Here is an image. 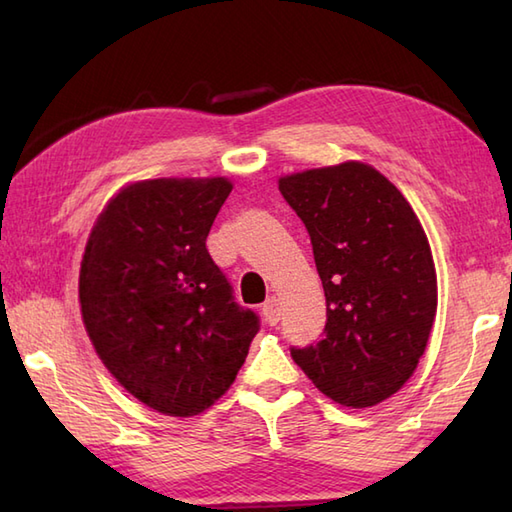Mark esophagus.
I'll list each match as a JSON object with an SVG mask.
<instances>
[{
    "mask_svg": "<svg viewBox=\"0 0 512 512\" xmlns=\"http://www.w3.org/2000/svg\"><path fill=\"white\" fill-rule=\"evenodd\" d=\"M262 314H264V319L268 321V325H277L279 319H281V303H279V299L277 297H268L264 301V306H262Z\"/></svg>",
    "mask_w": 512,
    "mask_h": 512,
    "instance_id": "1",
    "label": "esophagus"
}]
</instances>
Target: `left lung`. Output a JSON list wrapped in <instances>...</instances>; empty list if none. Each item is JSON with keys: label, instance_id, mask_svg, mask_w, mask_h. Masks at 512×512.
Segmentation results:
<instances>
[{"label": "left lung", "instance_id": "1", "mask_svg": "<svg viewBox=\"0 0 512 512\" xmlns=\"http://www.w3.org/2000/svg\"><path fill=\"white\" fill-rule=\"evenodd\" d=\"M306 224L328 321L317 345L292 347L321 394L363 409L394 396L416 372L438 310L429 239L394 184L347 160L279 178Z\"/></svg>", "mask_w": 512, "mask_h": 512}]
</instances>
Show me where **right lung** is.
Returning a JSON list of instances; mask_svg holds the SVG:
<instances>
[{"mask_svg":"<svg viewBox=\"0 0 512 512\" xmlns=\"http://www.w3.org/2000/svg\"><path fill=\"white\" fill-rule=\"evenodd\" d=\"M228 178L127 184L85 244L81 317L103 365L149 409L198 416L222 398L259 330L206 250Z\"/></svg>","mask_w":512,"mask_h":512,"instance_id":"1","label":"right lung"}]
</instances>
